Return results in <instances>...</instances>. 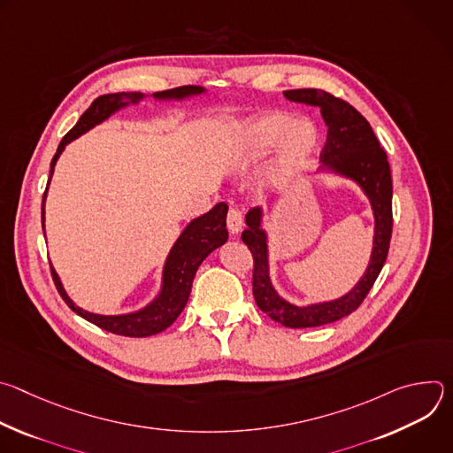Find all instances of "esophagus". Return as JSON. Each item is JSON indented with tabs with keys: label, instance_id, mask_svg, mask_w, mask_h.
<instances>
[{
	"label": "esophagus",
	"instance_id": "esophagus-1",
	"mask_svg": "<svg viewBox=\"0 0 453 453\" xmlns=\"http://www.w3.org/2000/svg\"><path fill=\"white\" fill-rule=\"evenodd\" d=\"M243 220H242V211L238 208H231L227 211V229L231 234H238L242 231Z\"/></svg>",
	"mask_w": 453,
	"mask_h": 453
}]
</instances>
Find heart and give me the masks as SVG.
<instances>
[{"label":"heart","instance_id":"heart-1","mask_svg":"<svg viewBox=\"0 0 453 453\" xmlns=\"http://www.w3.org/2000/svg\"><path fill=\"white\" fill-rule=\"evenodd\" d=\"M317 147L319 133L311 121L274 111L242 123L233 134L229 156L234 166L247 168L280 149L276 173L283 180H292L308 170Z\"/></svg>","mask_w":453,"mask_h":453}]
</instances>
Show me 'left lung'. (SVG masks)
Returning a JSON list of instances; mask_svg holds the SVG:
<instances>
[{
	"mask_svg": "<svg viewBox=\"0 0 453 453\" xmlns=\"http://www.w3.org/2000/svg\"><path fill=\"white\" fill-rule=\"evenodd\" d=\"M283 95L290 102L320 109V116L328 127L326 143L320 152V172L355 180L369 199L374 215L372 252L360 281L339 299L308 306L285 301L273 287L267 231L262 227L264 210L252 208L245 215L247 229L242 233V240L254 260L252 294L257 308L287 328H315L355 311L374 285L391 243L393 179L385 150L380 147L369 121L353 105L322 89H290Z\"/></svg>",
	"mask_w": 453,
	"mask_h": 453,
	"instance_id": "left-lung-1",
	"label": "left lung"
}]
</instances>
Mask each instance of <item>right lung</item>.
<instances>
[{"instance_id":"1","label":"right lung","mask_w":453,"mask_h":453,"mask_svg":"<svg viewBox=\"0 0 453 453\" xmlns=\"http://www.w3.org/2000/svg\"><path fill=\"white\" fill-rule=\"evenodd\" d=\"M206 89L201 86H182L161 93H154L152 96L156 100H182L193 95H203ZM143 93H112V95H102L98 96L89 109L81 116L77 125L72 131L62 138L51 165H50V180L53 175L55 163L58 156L62 154L64 147L72 143L75 138L88 133L89 128L107 119L116 111L127 107L128 104H138L143 100ZM48 180V184H50ZM48 191V188H46ZM46 191L42 196V231H44V201H46ZM226 215H227V204L219 203L213 210L204 213L199 219H193L186 229L180 233L177 242L173 243L163 269V285L159 296L147 304L145 308L133 311V313H121V315H98L82 310L77 306L64 290L55 269H51V276L55 281V287L60 294V297L66 301V304L86 320L93 322L98 328L123 335V337H150L156 334H161L168 326L173 325V320L180 315L182 308L188 303L191 283L196 278L197 269L206 260V256L213 252L217 247L224 245L227 240V229H226Z\"/></svg>"}]
</instances>
